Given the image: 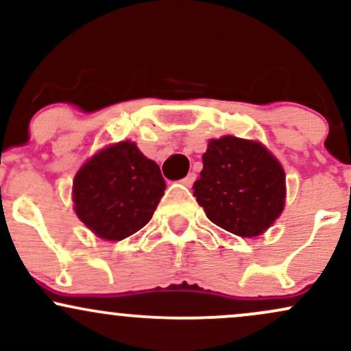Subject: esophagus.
I'll return each instance as SVG.
<instances>
[{"mask_svg": "<svg viewBox=\"0 0 351 351\" xmlns=\"http://www.w3.org/2000/svg\"><path fill=\"white\" fill-rule=\"evenodd\" d=\"M195 180H196V175H195V173H188V175L184 176L183 180H181V183H183L184 186H191V184L195 183Z\"/></svg>", "mask_w": 351, "mask_h": 351, "instance_id": "34e87169", "label": "esophagus"}]
</instances>
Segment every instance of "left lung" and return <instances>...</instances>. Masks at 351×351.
Segmentation results:
<instances>
[{
    "instance_id": "8db88e82",
    "label": "left lung",
    "mask_w": 351,
    "mask_h": 351,
    "mask_svg": "<svg viewBox=\"0 0 351 351\" xmlns=\"http://www.w3.org/2000/svg\"><path fill=\"white\" fill-rule=\"evenodd\" d=\"M193 195L216 226L256 237L284 209L285 173L263 143L226 135L209 140Z\"/></svg>"
}]
</instances>
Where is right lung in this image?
Returning <instances> with one entry per match:
<instances>
[{
	"label": "right lung",
	"mask_w": 351,
	"mask_h": 351,
	"mask_svg": "<svg viewBox=\"0 0 351 351\" xmlns=\"http://www.w3.org/2000/svg\"><path fill=\"white\" fill-rule=\"evenodd\" d=\"M167 184L160 167L132 142L95 153L72 184L75 215L95 236L122 241L152 219Z\"/></svg>",
	"instance_id": "add662e5"
}]
</instances>
